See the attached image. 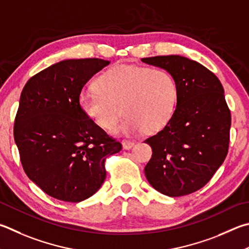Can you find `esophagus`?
I'll use <instances>...</instances> for the list:
<instances>
[{
	"instance_id": "obj_1",
	"label": "esophagus",
	"mask_w": 249,
	"mask_h": 249,
	"mask_svg": "<svg viewBox=\"0 0 249 249\" xmlns=\"http://www.w3.org/2000/svg\"><path fill=\"white\" fill-rule=\"evenodd\" d=\"M122 144H123V148L125 150H129V149H132L134 147L135 142H130V140H123V142H122Z\"/></svg>"
}]
</instances>
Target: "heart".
<instances>
[{"mask_svg": "<svg viewBox=\"0 0 249 249\" xmlns=\"http://www.w3.org/2000/svg\"><path fill=\"white\" fill-rule=\"evenodd\" d=\"M94 86L80 93L79 107L105 130L114 128L122 112L120 132L157 133L170 123L178 106V83L162 69L120 64L99 76Z\"/></svg>", "mask_w": 249, "mask_h": 249, "instance_id": "heart-1", "label": "heart"}]
</instances>
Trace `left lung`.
Here are the masks:
<instances>
[{"instance_id":"obj_1","label":"left lung","mask_w":249,"mask_h":249,"mask_svg":"<svg viewBox=\"0 0 249 249\" xmlns=\"http://www.w3.org/2000/svg\"><path fill=\"white\" fill-rule=\"evenodd\" d=\"M174 76L178 106L170 123L147 138L152 157L144 166L148 182L170 197L205 186L229 151L231 111L218 77L196 61L179 55L142 58Z\"/></svg>"}]
</instances>
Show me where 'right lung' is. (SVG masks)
<instances>
[{
  "instance_id": "1",
  "label": "right lung",
  "mask_w": 249,
  "mask_h": 249,
  "mask_svg": "<svg viewBox=\"0 0 249 249\" xmlns=\"http://www.w3.org/2000/svg\"><path fill=\"white\" fill-rule=\"evenodd\" d=\"M109 64L101 58L58 62L33 76L21 91L14 123L21 165L55 199L92 196L106 179V159L122 150L79 107L86 83Z\"/></svg>"
}]
</instances>
